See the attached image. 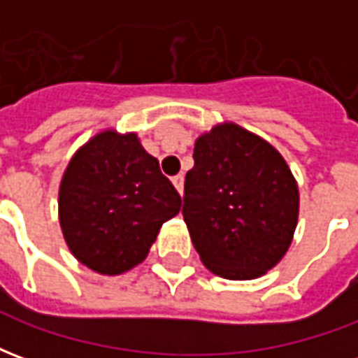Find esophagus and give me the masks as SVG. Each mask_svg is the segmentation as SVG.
<instances>
[{"mask_svg":"<svg viewBox=\"0 0 358 358\" xmlns=\"http://www.w3.org/2000/svg\"><path fill=\"white\" fill-rule=\"evenodd\" d=\"M172 184H174V187L178 189V194L182 195V192H184V176H182V174L174 176V178H172Z\"/></svg>","mask_w":358,"mask_h":358,"instance_id":"obj_1","label":"esophagus"}]
</instances>
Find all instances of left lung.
I'll return each mask as SVG.
<instances>
[{
    "label": "left lung",
    "mask_w": 358,
    "mask_h": 358,
    "mask_svg": "<svg viewBox=\"0 0 358 358\" xmlns=\"http://www.w3.org/2000/svg\"><path fill=\"white\" fill-rule=\"evenodd\" d=\"M182 215L203 264L228 280H251L285 255L299 215L292 171L270 143L238 124L195 141Z\"/></svg>",
    "instance_id": "8db88e82"
}]
</instances>
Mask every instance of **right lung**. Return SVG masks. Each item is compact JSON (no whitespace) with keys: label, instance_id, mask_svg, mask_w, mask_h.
<instances>
[{"label":"right lung","instance_id":"1","mask_svg":"<svg viewBox=\"0 0 358 358\" xmlns=\"http://www.w3.org/2000/svg\"><path fill=\"white\" fill-rule=\"evenodd\" d=\"M180 194L136 134L101 132L76 151L59 189V220L73 255L99 274H122L176 217Z\"/></svg>","mask_w":358,"mask_h":358}]
</instances>
